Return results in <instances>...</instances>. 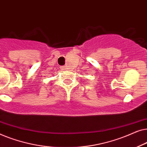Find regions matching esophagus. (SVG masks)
I'll list each match as a JSON object with an SVG mask.
<instances>
[{
    "label": "esophagus",
    "mask_w": 147,
    "mask_h": 147,
    "mask_svg": "<svg viewBox=\"0 0 147 147\" xmlns=\"http://www.w3.org/2000/svg\"><path fill=\"white\" fill-rule=\"evenodd\" d=\"M62 69H64V70H65V69H68V68L67 67V66H63V67H62Z\"/></svg>",
    "instance_id": "esophagus-1"
}]
</instances>
